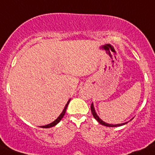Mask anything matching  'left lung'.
Instances as JSON below:
<instances>
[{
    "instance_id": "1",
    "label": "left lung",
    "mask_w": 155,
    "mask_h": 155,
    "mask_svg": "<svg viewBox=\"0 0 155 155\" xmlns=\"http://www.w3.org/2000/svg\"><path fill=\"white\" fill-rule=\"evenodd\" d=\"M91 113H92L93 116H94V117L95 118L96 120L97 121V122H99V123L101 125H103V126H107V127H116V126H123V125L126 124V123H122V124H116V125H113V124H109V123H105V122H104V121L102 120L101 119H100V117H99L98 116H97V114L96 113V111L95 110H94V104H91Z\"/></svg>"
}]
</instances>
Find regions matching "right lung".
Returning <instances> with one entry per match:
<instances>
[{
  "label": "right lung",
  "instance_id": "add662e5",
  "mask_svg": "<svg viewBox=\"0 0 155 155\" xmlns=\"http://www.w3.org/2000/svg\"><path fill=\"white\" fill-rule=\"evenodd\" d=\"M70 101H71V99H70V100H69L68 101L67 104H66V105H65V107H64V110H63V111H62V113H61V114H60V116H58V117L57 118V119H55V120H54V122H52V123H50V124L45 125V126H40V127H42V128H45V129H47V128H51V127H53V126H55V125H57V124H58V123H59L60 121H61V119H62V118H63V116H64V114H65L66 110H67L68 105V104H69V102H70Z\"/></svg>",
  "mask_w": 155,
  "mask_h": 155
}]
</instances>
